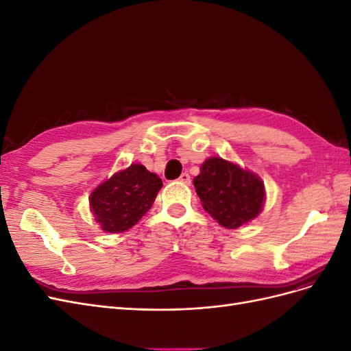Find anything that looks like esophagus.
I'll use <instances>...</instances> for the list:
<instances>
[{
  "mask_svg": "<svg viewBox=\"0 0 351 351\" xmlns=\"http://www.w3.org/2000/svg\"><path fill=\"white\" fill-rule=\"evenodd\" d=\"M180 182H182L183 184H190V176L187 173H183L182 176H180Z\"/></svg>",
  "mask_w": 351,
  "mask_h": 351,
  "instance_id": "esophagus-1",
  "label": "esophagus"
}]
</instances>
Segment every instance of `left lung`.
I'll return each mask as SVG.
<instances>
[{"label":"left lung","instance_id":"left-lung-1","mask_svg":"<svg viewBox=\"0 0 351 351\" xmlns=\"http://www.w3.org/2000/svg\"><path fill=\"white\" fill-rule=\"evenodd\" d=\"M193 184L204 209L228 230L258 218L267 196L259 176L221 156H210L200 165Z\"/></svg>","mask_w":351,"mask_h":351}]
</instances>
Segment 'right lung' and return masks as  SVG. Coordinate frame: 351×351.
Here are the masks:
<instances>
[{
    "label": "right lung",
    "mask_w": 351,
    "mask_h": 351,
    "mask_svg": "<svg viewBox=\"0 0 351 351\" xmlns=\"http://www.w3.org/2000/svg\"><path fill=\"white\" fill-rule=\"evenodd\" d=\"M162 180L142 164H132L93 189L90 212L105 232L130 230L154 205Z\"/></svg>",
    "instance_id": "1"
}]
</instances>
